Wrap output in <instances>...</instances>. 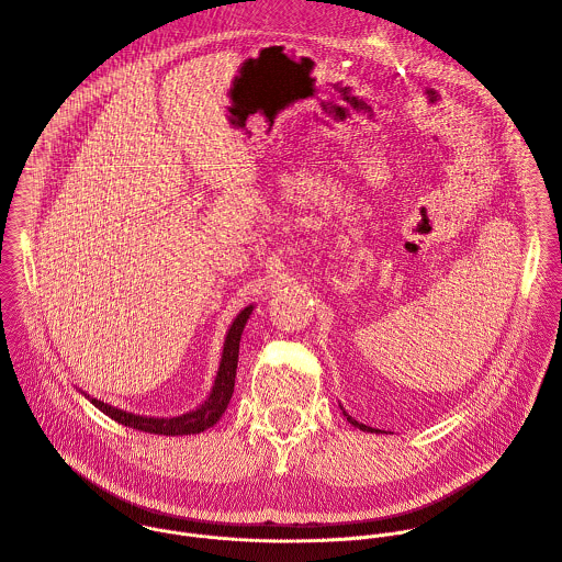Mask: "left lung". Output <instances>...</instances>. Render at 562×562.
<instances>
[{
  "instance_id": "1",
  "label": "left lung",
  "mask_w": 562,
  "mask_h": 562,
  "mask_svg": "<svg viewBox=\"0 0 562 562\" xmlns=\"http://www.w3.org/2000/svg\"><path fill=\"white\" fill-rule=\"evenodd\" d=\"M340 409H342V407H340ZM342 414H345V416H347V420H349V423H351V425H353V427H358V429H362V431H375V429H371V427H367V425H362V423H358V420H353V418H351V416H349V414H347V412H345V409H342Z\"/></svg>"
}]
</instances>
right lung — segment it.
<instances>
[{
	"label": "right lung",
	"instance_id": "add662e5",
	"mask_svg": "<svg viewBox=\"0 0 562 562\" xmlns=\"http://www.w3.org/2000/svg\"><path fill=\"white\" fill-rule=\"evenodd\" d=\"M254 311V304H249L247 308H243L237 313V317L233 319V325L226 334L224 340V351H222V360H220V369L213 382V389L209 393V397L200 407H195L193 412H187L182 416H173V418H148V416H139V414H128L124 409L111 407L98 397H87L91 403L106 414L109 418H113L115 423L137 429V431H146V434H159V436H191V434H202L209 427H213L222 414L226 412L231 395H233V386H235V369H237V353H239V338H243L247 319Z\"/></svg>",
	"mask_w": 562,
	"mask_h": 562
}]
</instances>
